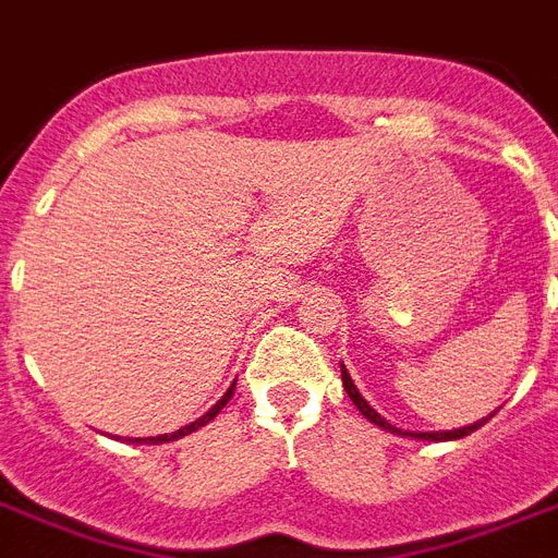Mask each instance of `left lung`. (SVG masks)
<instances>
[{"label":"left lung","mask_w":558,"mask_h":558,"mask_svg":"<svg viewBox=\"0 0 558 558\" xmlns=\"http://www.w3.org/2000/svg\"><path fill=\"white\" fill-rule=\"evenodd\" d=\"M341 381H344V390H348V397L353 399V405L359 408V411H362V414L367 416V420H371V423H376L379 425V428H385V432H393V434H405V437H416V440H460V437H466V434H472L475 432V428H481V425L486 423V420H489V416H486V420H481V423H475V425H466V428H454V432H402V428H393V425L388 423V420H381L379 414H376V411H373L371 405H367V399L362 397V393H359L356 390V385H353V379H350V373L344 371V365H341Z\"/></svg>","instance_id":"obj_1"}]
</instances>
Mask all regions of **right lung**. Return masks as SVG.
Segmentation results:
<instances>
[{
  "label": "right lung",
  "mask_w": 558,
  "mask_h": 558,
  "mask_svg": "<svg viewBox=\"0 0 558 558\" xmlns=\"http://www.w3.org/2000/svg\"><path fill=\"white\" fill-rule=\"evenodd\" d=\"M231 397H234V385H231V388L226 390V397L219 399L217 405L210 408L208 414H202L199 420H196V423L185 425V428H179V432H173V434H159V437H150V442H168V440H179V437H185V434L196 432V428H202V425H205V423H210V420H214V416H217L219 411H222V408H226V402H228V399H231Z\"/></svg>",
  "instance_id": "add662e5"
}]
</instances>
